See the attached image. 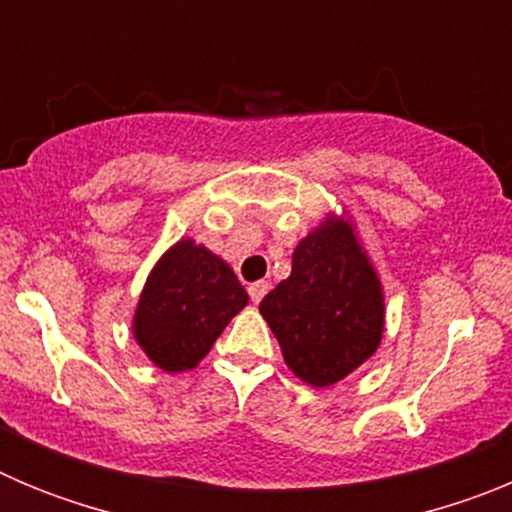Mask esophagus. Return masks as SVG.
I'll return each mask as SVG.
<instances>
[{
	"label": "esophagus",
	"mask_w": 512,
	"mask_h": 512,
	"mask_svg": "<svg viewBox=\"0 0 512 512\" xmlns=\"http://www.w3.org/2000/svg\"><path fill=\"white\" fill-rule=\"evenodd\" d=\"M269 287H271V284L266 282V279H261V282H253L251 287H248V295H251V300L259 305V302L264 300L266 292H269Z\"/></svg>",
	"instance_id": "obj_1"
}]
</instances>
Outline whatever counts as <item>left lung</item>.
I'll list each match as a JSON object with an SVG mask.
<instances>
[{
  "label": "left lung",
  "instance_id": "8db88e82",
  "mask_svg": "<svg viewBox=\"0 0 512 512\" xmlns=\"http://www.w3.org/2000/svg\"><path fill=\"white\" fill-rule=\"evenodd\" d=\"M259 310L282 346L284 364L310 387L341 382L377 354L384 333L382 282L346 212H328L297 243L292 274Z\"/></svg>",
  "mask_w": 512,
  "mask_h": 512
}]
</instances>
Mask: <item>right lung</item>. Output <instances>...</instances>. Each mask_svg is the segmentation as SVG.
Wrapping results in <instances>:
<instances>
[{"label":"right lung","instance_id":"add662e5","mask_svg":"<svg viewBox=\"0 0 512 512\" xmlns=\"http://www.w3.org/2000/svg\"><path fill=\"white\" fill-rule=\"evenodd\" d=\"M246 305L248 292L228 261L182 238L148 274L135 305L133 336L158 369L187 372L210 354L225 325Z\"/></svg>","mask_w":512,"mask_h":512}]
</instances>
